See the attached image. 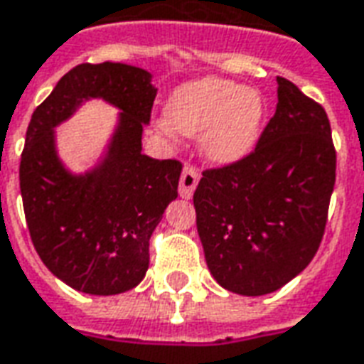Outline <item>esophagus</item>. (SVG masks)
Segmentation results:
<instances>
[{"mask_svg": "<svg viewBox=\"0 0 364 364\" xmlns=\"http://www.w3.org/2000/svg\"><path fill=\"white\" fill-rule=\"evenodd\" d=\"M198 182H200V174H198L196 168L184 166L182 170V176H180V184H178V194L184 200H190L194 196V190H196Z\"/></svg>", "mask_w": 364, "mask_h": 364, "instance_id": "obj_1", "label": "esophagus"}]
</instances>
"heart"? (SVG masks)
I'll use <instances>...</instances> for the list:
<instances>
[{"label":"heart","instance_id":"obj_1","mask_svg":"<svg viewBox=\"0 0 364 364\" xmlns=\"http://www.w3.org/2000/svg\"><path fill=\"white\" fill-rule=\"evenodd\" d=\"M168 127L182 136L200 134V152L215 164L250 156L262 136V92L220 77H202L176 87L164 107Z\"/></svg>","mask_w":364,"mask_h":364}]
</instances>
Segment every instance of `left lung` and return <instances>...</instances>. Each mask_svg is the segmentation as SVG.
<instances>
[{
    "label": "left lung",
    "mask_w": 364,
    "mask_h": 364,
    "mask_svg": "<svg viewBox=\"0 0 364 364\" xmlns=\"http://www.w3.org/2000/svg\"><path fill=\"white\" fill-rule=\"evenodd\" d=\"M335 162L327 112L277 77V109L254 152L206 170L194 192L198 235L215 282L257 297L299 275L325 232Z\"/></svg>",
    "instance_id": "obj_1"
}]
</instances>
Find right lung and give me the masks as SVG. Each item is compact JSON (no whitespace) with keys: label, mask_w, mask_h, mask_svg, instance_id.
I'll use <instances>...</instances> for the list:
<instances>
[{"label":"right lung","mask_w":364,"mask_h":364,"mask_svg":"<svg viewBox=\"0 0 364 364\" xmlns=\"http://www.w3.org/2000/svg\"><path fill=\"white\" fill-rule=\"evenodd\" d=\"M158 89L146 69L82 63L35 109L19 166L27 228L47 269L77 291L117 295L149 269L150 235L176 200L182 164L142 154ZM119 110L97 162L82 173L64 164L56 127L85 102Z\"/></svg>","instance_id":"1"}]
</instances>
